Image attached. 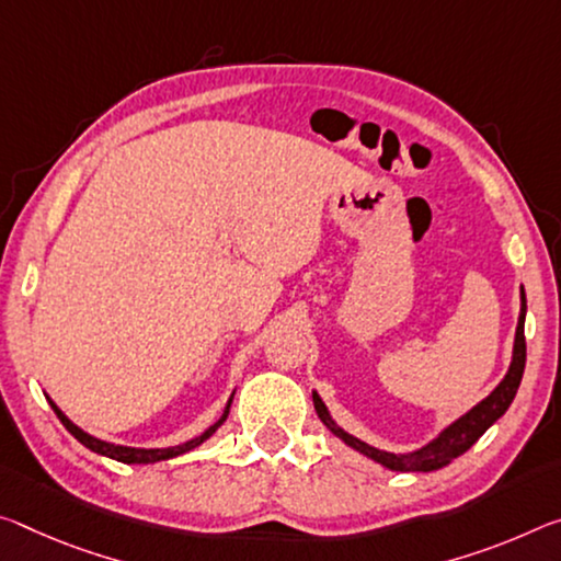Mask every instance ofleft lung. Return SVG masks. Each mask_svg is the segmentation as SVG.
Segmentation results:
<instances>
[{
  "label": "left lung",
  "mask_w": 561,
  "mask_h": 561,
  "mask_svg": "<svg viewBox=\"0 0 561 561\" xmlns=\"http://www.w3.org/2000/svg\"><path fill=\"white\" fill-rule=\"evenodd\" d=\"M524 317H527V297H524L522 287V309H519V322H517V334H514V352H512V364L510 371H506L504 379L496 385V389L486 399H482L477 407L469 409L467 414H461L457 422H451L447 430L439 432L437 439L424 444L422 449L407 451V455H394V451H385L377 447H369L367 442L352 437L350 432H344L340 424L332 420L327 404L322 397L312 392L314 409L319 420L334 437H340L346 447L357 449L359 455L379 461L381 467L392 469V472H434V469L447 467L451 459L465 455V451L472 447V444L482 437V434L492 426L500 416L510 409L514 394H517L519 381L524 375V362H527V342H524Z\"/></svg>",
  "instance_id": "8db88e82"
}]
</instances>
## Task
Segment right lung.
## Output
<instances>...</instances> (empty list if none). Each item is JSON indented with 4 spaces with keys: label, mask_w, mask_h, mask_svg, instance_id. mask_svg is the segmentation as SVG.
<instances>
[{
    "label": "right lung",
    "mask_w": 561,
    "mask_h": 561,
    "mask_svg": "<svg viewBox=\"0 0 561 561\" xmlns=\"http://www.w3.org/2000/svg\"><path fill=\"white\" fill-rule=\"evenodd\" d=\"M232 397H234V394H232ZM232 397H229V402H227L225 412H221L219 420H217L215 424H211L207 432H202L199 437H194V439L184 442V444H176V447H164V449H137V447H122V444L102 442V439L92 437V434H87L84 430H79V426H77L72 420H67L65 412H61V409H59L55 402H51V399H49V404H51V409H55V414L59 416V422L67 426V432L72 434V437H75L77 442H82L87 449H92V451H96V455H102V457L124 461V465H154V461H164V459L180 457V455H184V451H192L194 447H199L202 442H207V439L211 437V434H215V432L219 430V426L225 424L227 414H229V407H232Z\"/></svg>",
    "instance_id": "1"
}]
</instances>
